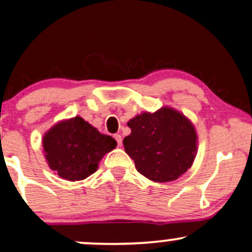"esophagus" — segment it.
<instances>
[{
    "label": "esophagus",
    "mask_w": 252,
    "mask_h": 252,
    "mask_svg": "<svg viewBox=\"0 0 252 252\" xmlns=\"http://www.w3.org/2000/svg\"><path fill=\"white\" fill-rule=\"evenodd\" d=\"M115 140H116V141H117L118 146H122V136H121V134H116L115 135Z\"/></svg>",
    "instance_id": "34e87169"
}]
</instances>
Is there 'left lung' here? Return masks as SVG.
I'll return each mask as SVG.
<instances>
[{
    "label": "left lung",
    "mask_w": 252,
    "mask_h": 252,
    "mask_svg": "<svg viewBox=\"0 0 252 252\" xmlns=\"http://www.w3.org/2000/svg\"><path fill=\"white\" fill-rule=\"evenodd\" d=\"M124 150L140 174L155 182L179 179L192 166L198 137L187 117L171 107L144 112L128 122Z\"/></svg>",
    "instance_id": "8db88e82"
}]
</instances>
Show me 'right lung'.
I'll return each mask as SVG.
<instances>
[{"instance_id": "right-lung-1", "label": "right lung", "mask_w": 252, "mask_h": 252, "mask_svg": "<svg viewBox=\"0 0 252 252\" xmlns=\"http://www.w3.org/2000/svg\"><path fill=\"white\" fill-rule=\"evenodd\" d=\"M43 150L52 170L68 181H79L95 173L106 153L117 146L83 118L59 122L43 136Z\"/></svg>"}]
</instances>
